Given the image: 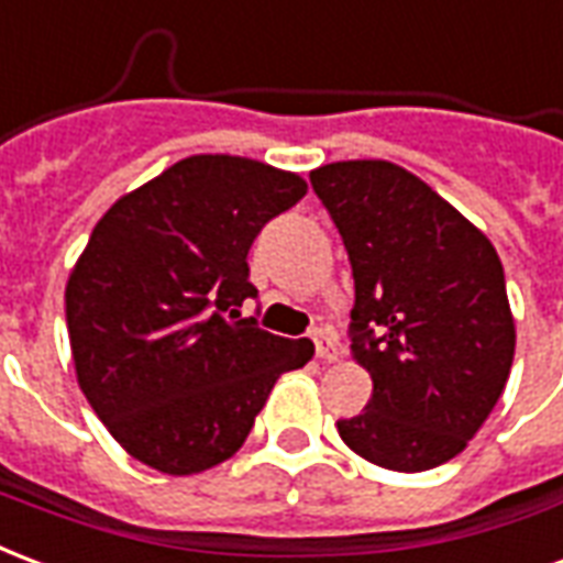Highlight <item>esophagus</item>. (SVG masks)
I'll use <instances>...</instances> for the list:
<instances>
[{
    "label": "esophagus",
    "instance_id": "34e87169",
    "mask_svg": "<svg viewBox=\"0 0 563 563\" xmlns=\"http://www.w3.org/2000/svg\"><path fill=\"white\" fill-rule=\"evenodd\" d=\"M311 342H314V354H318V360H323V363H335V360L342 356L339 342H335V335H332V332L314 330L311 332Z\"/></svg>",
    "mask_w": 563,
    "mask_h": 563
}]
</instances>
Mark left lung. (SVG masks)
Segmentation results:
<instances>
[{
    "label": "left lung",
    "mask_w": 563,
    "mask_h": 563,
    "mask_svg": "<svg viewBox=\"0 0 563 563\" xmlns=\"http://www.w3.org/2000/svg\"><path fill=\"white\" fill-rule=\"evenodd\" d=\"M311 188L342 233L351 356L372 377L366 411L339 420L366 462L417 474L450 462L507 387L516 323L489 236L393 162H332Z\"/></svg>",
    "instance_id": "obj_1"
}]
</instances>
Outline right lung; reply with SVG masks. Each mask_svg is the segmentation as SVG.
<instances>
[{"mask_svg":"<svg viewBox=\"0 0 563 563\" xmlns=\"http://www.w3.org/2000/svg\"><path fill=\"white\" fill-rule=\"evenodd\" d=\"M306 179L242 155H188L98 219L68 273L77 384L117 444L170 477L231 459L269 389L314 354L240 317L249 249Z\"/></svg>","mask_w":563,"mask_h":563,"instance_id":"add662e5","label":"right lung"}]
</instances>
